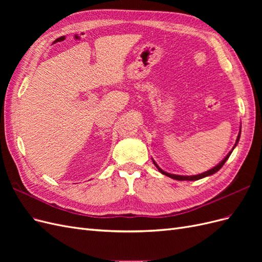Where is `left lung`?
Instances as JSON below:
<instances>
[{"label": "left lung", "mask_w": 262, "mask_h": 262, "mask_svg": "<svg viewBox=\"0 0 262 262\" xmlns=\"http://www.w3.org/2000/svg\"><path fill=\"white\" fill-rule=\"evenodd\" d=\"M239 137H241V132H239V134H238V137H237V140H236V143H235L234 147L237 145V143H238ZM234 147H233V149H234ZM233 149H232V150H233ZM232 150L227 154V156L224 158L223 161H222L220 164H217V165L215 166V167H213L212 169H210V170H208V171H205V172H203V173H199V175H195V176H180V175H173V173H168V172H166V171H164L163 169H161L160 167H158L157 164H156L154 161H153V162H154L155 166L157 167V169L160 170V171L163 173V175L168 176V177H170V178H172V179H176V180H198V179H201V178H204V177H207V176H211V175H213V173H215L216 171H219L222 167H223V165H224L225 162L227 161V158L229 157V155H231Z\"/></svg>", "instance_id": "obj_1"}]
</instances>
